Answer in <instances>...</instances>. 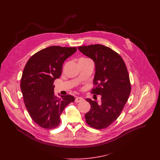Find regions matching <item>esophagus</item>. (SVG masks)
<instances>
[{
    "mask_svg": "<svg viewBox=\"0 0 160 160\" xmlns=\"http://www.w3.org/2000/svg\"><path fill=\"white\" fill-rule=\"evenodd\" d=\"M83 100H84V99H83V98H82V97H76V99H75V102H76V103H79V102H80L83 101Z\"/></svg>",
    "mask_w": 160,
    "mask_h": 160,
    "instance_id": "34e87169",
    "label": "esophagus"
}]
</instances>
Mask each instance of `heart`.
<instances>
[{"label": "heart", "mask_w": 160, "mask_h": 160, "mask_svg": "<svg viewBox=\"0 0 160 160\" xmlns=\"http://www.w3.org/2000/svg\"><path fill=\"white\" fill-rule=\"evenodd\" d=\"M82 59H84V58H82Z\"/></svg>", "instance_id": "heart-1"}]
</instances>
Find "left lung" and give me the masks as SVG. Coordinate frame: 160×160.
<instances>
[{"label": "left lung", "mask_w": 160, "mask_h": 160, "mask_svg": "<svg viewBox=\"0 0 160 160\" xmlns=\"http://www.w3.org/2000/svg\"><path fill=\"white\" fill-rule=\"evenodd\" d=\"M78 49L95 65L92 93L100 95L99 103L86 98L91 110L85 114L88 125L96 129L110 126L121 114L131 91L129 75L122 57L110 47L95 44Z\"/></svg>", "instance_id": "1"}]
</instances>
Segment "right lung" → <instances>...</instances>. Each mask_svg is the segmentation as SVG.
Listing matches in <instances>:
<instances>
[{"mask_svg":"<svg viewBox=\"0 0 160 160\" xmlns=\"http://www.w3.org/2000/svg\"><path fill=\"white\" fill-rule=\"evenodd\" d=\"M76 50V47H47L34 54L23 69L20 87L24 103L31 119L42 128L58 126L65 108L74 101L70 95L55 96L53 82L60 77L64 62Z\"/></svg>","mask_w":160,"mask_h":160,"instance_id":"right-lung-1","label":"right lung"}]
</instances>
